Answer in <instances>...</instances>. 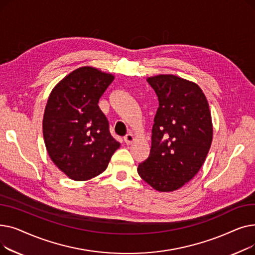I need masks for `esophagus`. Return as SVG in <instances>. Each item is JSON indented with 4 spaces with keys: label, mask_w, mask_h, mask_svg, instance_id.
Instances as JSON below:
<instances>
[{
    "label": "esophagus",
    "mask_w": 255,
    "mask_h": 255,
    "mask_svg": "<svg viewBox=\"0 0 255 255\" xmlns=\"http://www.w3.org/2000/svg\"><path fill=\"white\" fill-rule=\"evenodd\" d=\"M133 135L131 134V133H128V134H126L125 136H124V141H125V143L128 145V144H131L132 143V141H133Z\"/></svg>",
    "instance_id": "esophagus-1"
}]
</instances>
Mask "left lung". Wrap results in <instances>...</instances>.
<instances>
[{
	"label": "left lung",
	"mask_w": 255,
	"mask_h": 255,
	"mask_svg": "<svg viewBox=\"0 0 255 255\" xmlns=\"http://www.w3.org/2000/svg\"><path fill=\"white\" fill-rule=\"evenodd\" d=\"M159 101L150 155L140 178L161 192L178 190L203 166L213 139L209 103L196 84L171 74L146 78Z\"/></svg>",
	"instance_id": "1"
}]
</instances>
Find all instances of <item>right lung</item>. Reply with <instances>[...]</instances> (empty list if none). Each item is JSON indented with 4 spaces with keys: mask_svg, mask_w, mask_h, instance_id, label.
I'll list each match as a JSON object with an SVG mask.
<instances>
[{
    "mask_svg": "<svg viewBox=\"0 0 255 255\" xmlns=\"http://www.w3.org/2000/svg\"><path fill=\"white\" fill-rule=\"evenodd\" d=\"M115 76L80 67L52 89L43 116V137L51 161L67 177L87 181L103 172L120 143L98 106Z\"/></svg>",
    "mask_w": 255,
    "mask_h": 255,
    "instance_id": "obj_1",
    "label": "right lung"
}]
</instances>
